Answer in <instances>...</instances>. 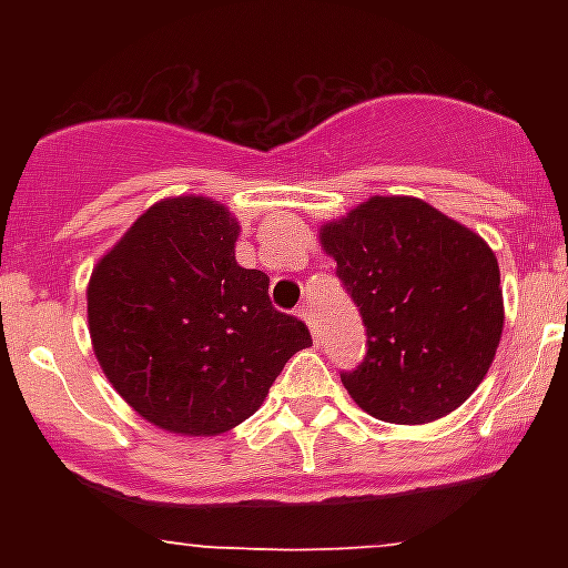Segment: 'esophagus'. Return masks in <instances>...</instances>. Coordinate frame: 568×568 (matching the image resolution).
<instances>
[{
  "instance_id": "obj_1",
  "label": "esophagus",
  "mask_w": 568,
  "mask_h": 568,
  "mask_svg": "<svg viewBox=\"0 0 568 568\" xmlns=\"http://www.w3.org/2000/svg\"><path fill=\"white\" fill-rule=\"evenodd\" d=\"M298 318L304 321V324H307V327H310V333H313V338L318 341V324H315V315H313V310H310V307H298Z\"/></svg>"
}]
</instances>
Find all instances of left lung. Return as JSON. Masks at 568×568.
<instances>
[{"mask_svg":"<svg viewBox=\"0 0 568 568\" xmlns=\"http://www.w3.org/2000/svg\"><path fill=\"white\" fill-rule=\"evenodd\" d=\"M361 307L366 358L346 393L386 424L455 413L489 373L504 335L498 258L475 230L424 199L373 195L318 230Z\"/></svg>","mask_w":568,"mask_h":568,"instance_id":"obj_1","label":"left lung"}]
</instances>
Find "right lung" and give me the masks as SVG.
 Returning a JSON list of instances; mask_svg holds the SVG:
<instances>
[{
    "label": "right lung",
    "mask_w": 568,
    "mask_h": 568,
    "mask_svg": "<svg viewBox=\"0 0 568 568\" xmlns=\"http://www.w3.org/2000/svg\"><path fill=\"white\" fill-rule=\"evenodd\" d=\"M241 224L207 195L144 210L88 281V329L113 389L164 433H230L264 404L310 329L241 267Z\"/></svg>",
    "instance_id": "1"
}]
</instances>
